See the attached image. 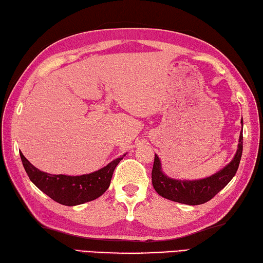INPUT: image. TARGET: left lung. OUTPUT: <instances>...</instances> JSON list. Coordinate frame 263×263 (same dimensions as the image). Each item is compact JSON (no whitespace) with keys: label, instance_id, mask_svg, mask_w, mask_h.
<instances>
[{"label":"left lung","instance_id":"left-lung-1","mask_svg":"<svg viewBox=\"0 0 263 263\" xmlns=\"http://www.w3.org/2000/svg\"><path fill=\"white\" fill-rule=\"evenodd\" d=\"M242 129V119H241ZM242 155V132L239 136V143L237 153L233 159L227 166H224L213 176L206 177L199 180H180L167 177L163 172L162 163L157 155H155V162L153 167V185L155 191L160 196L182 204L197 205L205 203L220 192L228 183L232 180L239 167Z\"/></svg>","mask_w":263,"mask_h":263}]
</instances>
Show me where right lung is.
Instances as JSON below:
<instances>
[{"mask_svg":"<svg viewBox=\"0 0 263 263\" xmlns=\"http://www.w3.org/2000/svg\"><path fill=\"white\" fill-rule=\"evenodd\" d=\"M123 156L112 160L98 171L89 174H83V176L57 174V176H53V174L43 172L34 167L21 153L23 166H24L30 180L50 199L60 204L68 206L83 204L103 195L109 187L114 170L120 160L123 158Z\"/></svg>","mask_w":263,"mask_h":263,"instance_id":"1","label":"right lung"}]
</instances>
